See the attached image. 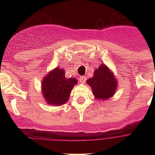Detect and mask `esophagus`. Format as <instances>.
Here are the masks:
<instances>
[{
  "label": "esophagus",
  "instance_id": "34e87169",
  "mask_svg": "<svg viewBox=\"0 0 155 155\" xmlns=\"http://www.w3.org/2000/svg\"><path fill=\"white\" fill-rule=\"evenodd\" d=\"M79 80H80V83H83V84H84V83H85V81H86V76H80Z\"/></svg>",
  "mask_w": 155,
  "mask_h": 155
}]
</instances>
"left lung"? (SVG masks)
<instances>
[{
    "label": "left lung",
    "mask_w": 155,
    "mask_h": 155,
    "mask_svg": "<svg viewBox=\"0 0 155 155\" xmlns=\"http://www.w3.org/2000/svg\"><path fill=\"white\" fill-rule=\"evenodd\" d=\"M87 84L92 87L96 99L104 101L113 97L117 87V80L105 64L95 70L93 76L87 80Z\"/></svg>",
    "instance_id": "obj_1"
}]
</instances>
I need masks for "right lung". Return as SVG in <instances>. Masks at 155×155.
Returning a JSON list of instances; mask_svg holds the SVG:
<instances>
[{
  "label": "right lung",
  "instance_id": "add662e5",
  "mask_svg": "<svg viewBox=\"0 0 155 155\" xmlns=\"http://www.w3.org/2000/svg\"><path fill=\"white\" fill-rule=\"evenodd\" d=\"M76 84V79L66 78L64 70L56 68L42 80V92L45 101L51 105L64 104L69 99L71 92Z\"/></svg>",
  "mask_w": 155,
  "mask_h": 155
}]
</instances>
